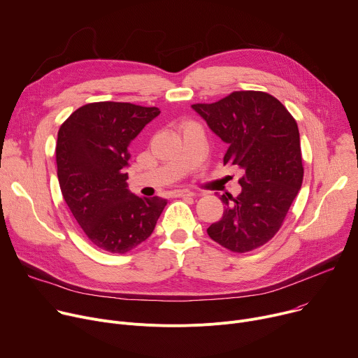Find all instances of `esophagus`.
Listing matches in <instances>:
<instances>
[{"label":"esophagus","instance_id":"1","mask_svg":"<svg viewBox=\"0 0 358 358\" xmlns=\"http://www.w3.org/2000/svg\"><path fill=\"white\" fill-rule=\"evenodd\" d=\"M173 196L175 197H192V196H194V193L190 190H186V189H179V190L173 192Z\"/></svg>","mask_w":358,"mask_h":358}]
</instances>
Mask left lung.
Instances as JSON below:
<instances>
[{"instance_id": "obj_1", "label": "left lung", "mask_w": 358, "mask_h": 358, "mask_svg": "<svg viewBox=\"0 0 358 358\" xmlns=\"http://www.w3.org/2000/svg\"><path fill=\"white\" fill-rule=\"evenodd\" d=\"M209 129L227 143L223 164L239 166L242 192L220 196L223 216L208 227L210 239L245 253L279 231L301 187L300 134L294 117L274 96L237 91L215 103H196Z\"/></svg>"}]
</instances>
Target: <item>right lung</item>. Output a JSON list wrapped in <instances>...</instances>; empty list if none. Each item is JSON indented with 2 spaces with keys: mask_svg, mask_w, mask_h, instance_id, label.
Returning a JSON list of instances; mask_svg holds the SVG:
<instances>
[{
  "mask_svg": "<svg viewBox=\"0 0 358 358\" xmlns=\"http://www.w3.org/2000/svg\"><path fill=\"white\" fill-rule=\"evenodd\" d=\"M161 113L128 102H95L76 109L57 139L58 180L64 201L88 239L110 253L145 242L168 201L128 189L129 146Z\"/></svg>",
  "mask_w": 358,
  "mask_h": 358,
  "instance_id": "obj_1",
  "label": "right lung"
}]
</instances>
